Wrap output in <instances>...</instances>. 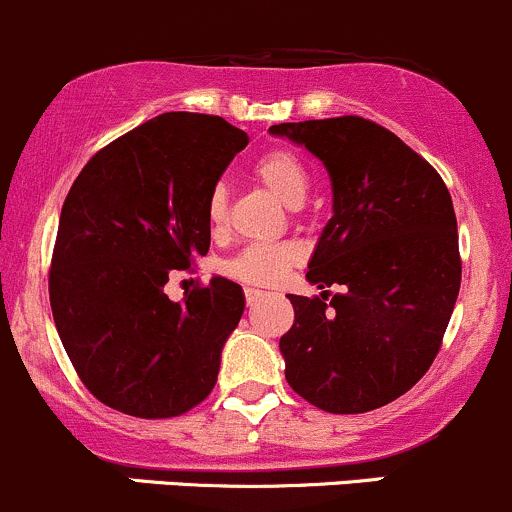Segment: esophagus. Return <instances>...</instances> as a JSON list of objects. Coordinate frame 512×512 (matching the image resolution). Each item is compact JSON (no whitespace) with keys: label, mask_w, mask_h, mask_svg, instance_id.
<instances>
[{"label":"esophagus","mask_w":512,"mask_h":512,"mask_svg":"<svg viewBox=\"0 0 512 512\" xmlns=\"http://www.w3.org/2000/svg\"><path fill=\"white\" fill-rule=\"evenodd\" d=\"M244 295H246V303L254 305V303H258V300L263 298V291H256V288H246Z\"/></svg>","instance_id":"34e87169"}]
</instances>
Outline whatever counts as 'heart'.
<instances>
[{
    "label": "heart",
    "mask_w": 512,
    "mask_h": 512,
    "mask_svg": "<svg viewBox=\"0 0 512 512\" xmlns=\"http://www.w3.org/2000/svg\"><path fill=\"white\" fill-rule=\"evenodd\" d=\"M254 175L288 207H300L310 189V172L305 162L286 147L263 152L254 162ZM229 217V192L226 184L217 182L207 194V221L214 234L224 231ZM300 251L293 244H251L224 263L226 276L246 286L268 288L281 283L288 271L298 263Z\"/></svg>",
    "instance_id": "heart-1"
}]
</instances>
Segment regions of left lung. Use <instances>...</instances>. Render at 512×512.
I'll use <instances>...</instances> for the list:
<instances>
[{
  "instance_id": "obj_1",
  "label": "left lung",
  "mask_w": 512,
  "mask_h": 512,
  "mask_svg": "<svg viewBox=\"0 0 512 512\" xmlns=\"http://www.w3.org/2000/svg\"><path fill=\"white\" fill-rule=\"evenodd\" d=\"M305 145L333 182V217L308 263L320 295H288L286 379L330 414L384 407L439 355L458 288L456 214L444 179L392 130L360 118L271 125ZM340 285V294L330 293Z\"/></svg>"
}]
</instances>
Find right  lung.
Here are the masks:
<instances>
[{"mask_svg": "<svg viewBox=\"0 0 512 512\" xmlns=\"http://www.w3.org/2000/svg\"><path fill=\"white\" fill-rule=\"evenodd\" d=\"M246 145L219 115L162 113L98 150L73 182L51 256V313L105 407L170 419L217 384L244 291L217 276L175 303L165 283L207 256V194Z\"/></svg>", "mask_w": 512, "mask_h": 512, "instance_id": "obj_1", "label": "right lung"}]
</instances>
